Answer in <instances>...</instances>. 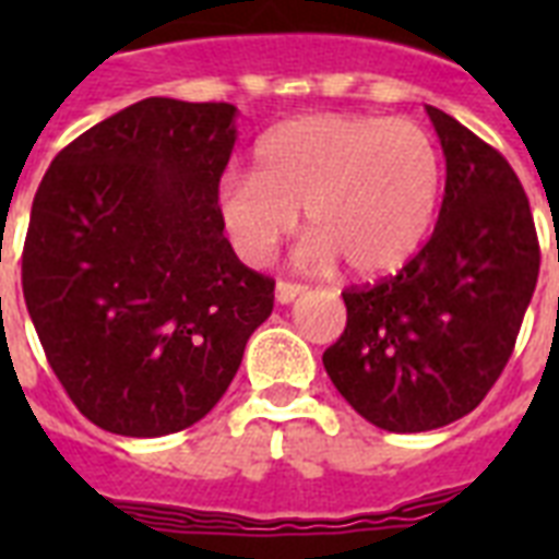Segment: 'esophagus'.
<instances>
[{"mask_svg":"<svg viewBox=\"0 0 559 559\" xmlns=\"http://www.w3.org/2000/svg\"><path fill=\"white\" fill-rule=\"evenodd\" d=\"M305 284H289V281H278L275 284V301L278 305H289V301H296L301 293H305Z\"/></svg>","mask_w":559,"mask_h":559,"instance_id":"34e87169","label":"esophagus"}]
</instances>
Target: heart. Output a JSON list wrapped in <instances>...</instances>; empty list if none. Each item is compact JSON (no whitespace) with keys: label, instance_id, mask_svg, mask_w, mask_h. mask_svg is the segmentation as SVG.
<instances>
[{"label":"heart","instance_id":"heart-1","mask_svg":"<svg viewBox=\"0 0 559 559\" xmlns=\"http://www.w3.org/2000/svg\"><path fill=\"white\" fill-rule=\"evenodd\" d=\"M441 200V153L408 118L298 116L254 144V170L217 182L214 214L237 258L263 266L298 226L310 235L298 263L357 275L406 266L432 231Z\"/></svg>","mask_w":559,"mask_h":559}]
</instances>
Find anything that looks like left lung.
Masks as SVG:
<instances>
[{
	"mask_svg": "<svg viewBox=\"0 0 559 559\" xmlns=\"http://www.w3.org/2000/svg\"><path fill=\"white\" fill-rule=\"evenodd\" d=\"M426 116L447 159L438 226L394 278L342 293L348 324L322 357L342 397L385 432H429L485 400L539 275L520 177L452 116Z\"/></svg>",
	"mask_w": 559,
	"mask_h": 559,
	"instance_id": "8db88e82",
	"label": "left lung"
}]
</instances>
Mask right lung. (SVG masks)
I'll use <instances>...</instances> for the list:
<instances>
[{
	"label": "right lung",
	"instance_id": "1",
	"mask_svg": "<svg viewBox=\"0 0 559 559\" xmlns=\"http://www.w3.org/2000/svg\"><path fill=\"white\" fill-rule=\"evenodd\" d=\"M237 107L144 98L57 153L31 205L22 293L83 417L127 438L188 429L235 380L275 281L237 261L214 191Z\"/></svg>",
	"mask_w": 559,
	"mask_h": 559
}]
</instances>
